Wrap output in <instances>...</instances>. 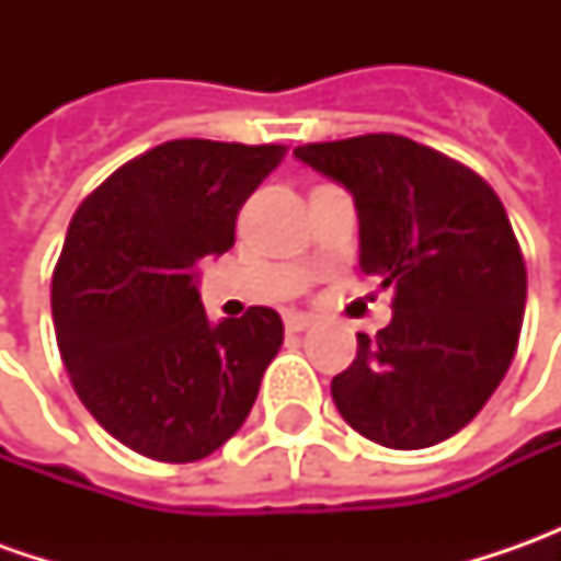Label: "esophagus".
I'll list each match as a JSON object with an SVG mask.
<instances>
[{
    "label": "esophagus",
    "mask_w": 561,
    "mask_h": 561,
    "mask_svg": "<svg viewBox=\"0 0 561 561\" xmlns=\"http://www.w3.org/2000/svg\"><path fill=\"white\" fill-rule=\"evenodd\" d=\"M314 324V314H287V331H309Z\"/></svg>",
    "instance_id": "obj_1"
}]
</instances>
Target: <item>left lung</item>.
Listing matches in <instances>:
<instances>
[{"instance_id": "8db88e82", "label": "left lung", "mask_w": 561, "mask_h": 561, "mask_svg": "<svg viewBox=\"0 0 561 561\" xmlns=\"http://www.w3.org/2000/svg\"><path fill=\"white\" fill-rule=\"evenodd\" d=\"M350 190L358 265L397 287L393 321L331 380L340 415L390 449H424L474 419L506 377L528 274L500 196L465 164L397 134L296 146Z\"/></svg>"}]
</instances>
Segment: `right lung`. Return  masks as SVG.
I'll use <instances>...</instances> for the list:
<instances>
[{
	"label": "right lung",
	"instance_id": "obj_1",
	"mask_svg": "<svg viewBox=\"0 0 561 561\" xmlns=\"http://www.w3.org/2000/svg\"><path fill=\"white\" fill-rule=\"evenodd\" d=\"M287 146L171 140L118 168L71 218L53 274L55 340L77 397L134 453L196 462L247 421L284 343L268 306L208 321L199 262L233 247Z\"/></svg>",
	"mask_w": 561,
	"mask_h": 561
}]
</instances>
